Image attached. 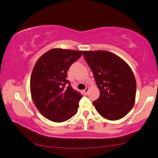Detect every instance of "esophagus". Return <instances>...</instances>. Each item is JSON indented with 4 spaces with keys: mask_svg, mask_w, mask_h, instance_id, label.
Here are the masks:
<instances>
[{
    "mask_svg": "<svg viewBox=\"0 0 158 158\" xmlns=\"http://www.w3.org/2000/svg\"><path fill=\"white\" fill-rule=\"evenodd\" d=\"M89 86H87V87L85 88V89L84 90V94H85V95H87V94H88V93H89Z\"/></svg>",
    "mask_w": 158,
    "mask_h": 158,
    "instance_id": "obj_1",
    "label": "esophagus"
}]
</instances>
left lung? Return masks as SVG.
I'll use <instances>...</instances> for the list:
<instances>
[{"label": "left lung", "instance_id": "8db88e82", "mask_svg": "<svg viewBox=\"0 0 158 158\" xmlns=\"http://www.w3.org/2000/svg\"><path fill=\"white\" fill-rule=\"evenodd\" d=\"M83 56L100 92L93 102L96 110L110 121L126 116L135 104L137 90L135 77L129 65L106 51H85Z\"/></svg>", "mask_w": 158, "mask_h": 158}]
</instances>
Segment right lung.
<instances>
[{
	"label": "right lung",
	"mask_w": 158,
	"mask_h": 158,
	"mask_svg": "<svg viewBox=\"0 0 158 158\" xmlns=\"http://www.w3.org/2000/svg\"><path fill=\"white\" fill-rule=\"evenodd\" d=\"M82 53L52 49L44 53L34 66L30 84L31 97L41 114L50 121H68L78 111L82 95L71 86L67 73Z\"/></svg>",
	"instance_id": "add662e5"
}]
</instances>
